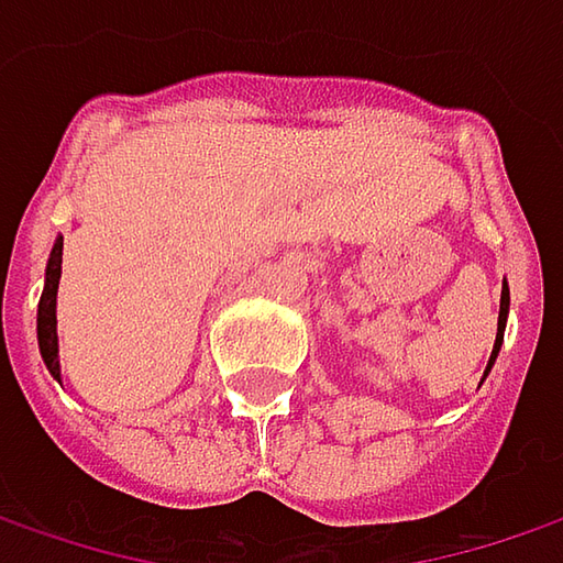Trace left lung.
I'll use <instances>...</instances> for the list:
<instances>
[{
    "instance_id": "left-lung-1",
    "label": "left lung",
    "mask_w": 563,
    "mask_h": 563,
    "mask_svg": "<svg viewBox=\"0 0 563 563\" xmlns=\"http://www.w3.org/2000/svg\"><path fill=\"white\" fill-rule=\"evenodd\" d=\"M507 308H510V292H507V283H504L501 311H498V336H495V350H492V358H488V368H485V372H492V365H495V358H498V350H501L504 324H507Z\"/></svg>"
}]
</instances>
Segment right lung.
<instances>
[{"instance_id": "obj_1", "label": "right lung", "mask_w": 563, "mask_h": 563, "mask_svg": "<svg viewBox=\"0 0 563 563\" xmlns=\"http://www.w3.org/2000/svg\"><path fill=\"white\" fill-rule=\"evenodd\" d=\"M59 277H62V235L56 239L49 261H46V283H43V296H40L37 306V340H40V355L49 368V375L62 380L59 368V336H56V292H59Z\"/></svg>"}]
</instances>
